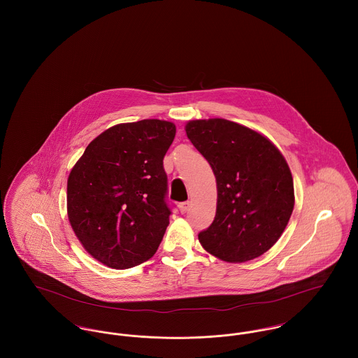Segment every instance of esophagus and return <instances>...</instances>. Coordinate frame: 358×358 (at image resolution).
<instances>
[{"label": "esophagus", "mask_w": 358, "mask_h": 358, "mask_svg": "<svg viewBox=\"0 0 358 358\" xmlns=\"http://www.w3.org/2000/svg\"><path fill=\"white\" fill-rule=\"evenodd\" d=\"M190 201H186V203H182V204H179V210H180V213H186L189 209H190Z\"/></svg>", "instance_id": "34e87169"}]
</instances>
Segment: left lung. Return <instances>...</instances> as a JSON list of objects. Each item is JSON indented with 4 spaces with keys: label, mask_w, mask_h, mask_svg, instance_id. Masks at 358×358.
<instances>
[{
    "label": "left lung",
    "mask_w": 358,
    "mask_h": 358,
    "mask_svg": "<svg viewBox=\"0 0 358 358\" xmlns=\"http://www.w3.org/2000/svg\"><path fill=\"white\" fill-rule=\"evenodd\" d=\"M185 129L216 179V215L199 234L203 248L227 263L263 255L284 233L295 205L284 155L260 132L224 118L192 120Z\"/></svg>",
    "instance_id": "left-lung-1"
}]
</instances>
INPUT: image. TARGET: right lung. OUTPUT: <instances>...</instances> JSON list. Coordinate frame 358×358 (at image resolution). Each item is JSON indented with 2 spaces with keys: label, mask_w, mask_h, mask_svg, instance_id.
<instances>
[{
  "label": "right lung",
  "mask_w": 358,
  "mask_h": 358,
  "mask_svg": "<svg viewBox=\"0 0 358 358\" xmlns=\"http://www.w3.org/2000/svg\"><path fill=\"white\" fill-rule=\"evenodd\" d=\"M176 127L164 120L117 124L70 171L67 216L84 250L122 270L149 260L169 224L164 155Z\"/></svg>",
  "instance_id": "add662e5"
}]
</instances>
